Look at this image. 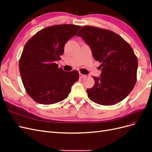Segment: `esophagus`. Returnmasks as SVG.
I'll use <instances>...</instances> for the list:
<instances>
[{
    "label": "esophagus",
    "mask_w": 152,
    "mask_h": 152,
    "mask_svg": "<svg viewBox=\"0 0 152 152\" xmlns=\"http://www.w3.org/2000/svg\"><path fill=\"white\" fill-rule=\"evenodd\" d=\"M80 77L81 78V79H83V78L86 77V75H84V74H82V73H80Z\"/></svg>",
    "instance_id": "esophagus-1"
}]
</instances>
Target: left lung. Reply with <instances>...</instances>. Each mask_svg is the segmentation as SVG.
<instances>
[{"label": "left lung", "instance_id": "obj_1", "mask_svg": "<svg viewBox=\"0 0 152 152\" xmlns=\"http://www.w3.org/2000/svg\"><path fill=\"white\" fill-rule=\"evenodd\" d=\"M89 45L96 61L102 63L99 77L87 89L89 98L99 104H115L126 98L137 80V59L131 45L115 32L85 26L77 34Z\"/></svg>", "mask_w": 152, "mask_h": 152}]
</instances>
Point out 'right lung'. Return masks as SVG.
Wrapping results in <instances>:
<instances>
[{
    "mask_svg": "<svg viewBox=\"0 0 152 152\" xmlns=\"http://www.w3.org/2000/svg\"><path fill=\"white\" fill-rule=\"evenodd\" d=\"M81 26L58 25L39 31L27 42L19 61L26 93L36 102L51 104L66 99L79 78V72L63 71L56 63L68 40Z\"/></svg>",
    "mask_w": 152,
    "mask_h": 152,
    "instance_id": "add662e5",
    "label": "right lung"
}]
</instances>
